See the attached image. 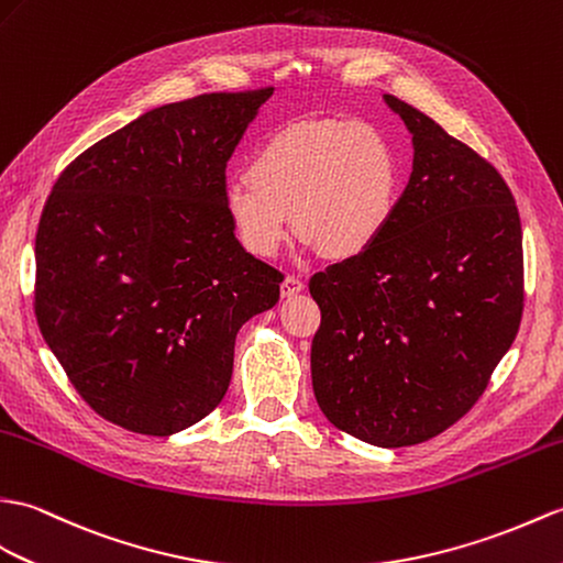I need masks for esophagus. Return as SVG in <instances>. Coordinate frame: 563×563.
Instances as JSON below:
<instances>
[{
  "label": "esophagus",
  "mask_w": 563,
  "mask_h": 563,
  "mask_svg": "<svg viewBox=\"0 0 563 563\" xmlns=\"http://www.w3.org/2000/svg\"><path fill=\"white\" fill-rule=\"evenodd\" d=\"M302 290H305V283L302 280H299L297 276H285V280L280 285L283 297H295V295H299Z\"/></svg>",
  "instance_id": "obj_1"
}]
</instances>
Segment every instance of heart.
I'll use <instances>...</instances> for the list:
<instances>
[{
	"instance_id": "heart-1",
	"label": "heart",
	"mask_w": 563,
	"mask_h": 563,
	"mask_svg": "<svg viewBox=\"0 0 563 563\" xmlns=\"http://www.w3.org/2000/svg\"><path fill=\"white\" fill-rule=\"evenodd\" d=\"M398 199L394 146L376 126L350 120L280 129L222 189L234 240L264 261L283 252L295 225L323 256L355 258L386 232Z\"/></svg>"
}]
</instances>
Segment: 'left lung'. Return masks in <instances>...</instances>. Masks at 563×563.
<instances>
[{"instance_id": "obj_1", "label": "left lung", "mask_w": 563, "mask_h": 563, "mask_svg": "<svg viewBox=\"0 0 563 563\" xmlns=\"http://www.w3.org/2000/svg\"><path fill=\"white\" fill-rule=\"evenodd\" d=\"M412 175L369 252L309 280L321 309L311 384L338 429L382 449L422 443L485 394L522 317V230L496 167L412 104Z\"/></svg>"}]
</instances>
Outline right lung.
Instances as JSON below:
<instances>
[{"instance_id":"1","label":"right lung","mask_w":563,"mask_h":563,"mask_svg":"<svg viewBox=\"0 0 563 563\" xmlns=\"http://www.w3.org/2000/svg\"><path fill=\"white\" fill-rule=\"evenodd\" d=\"M273 88L155 108L84 151L35 234V317L90 408L146 437L213 412L242 323L283 273L246 254L222 206L225 167Z\"/></svg>"}]
</instances>
